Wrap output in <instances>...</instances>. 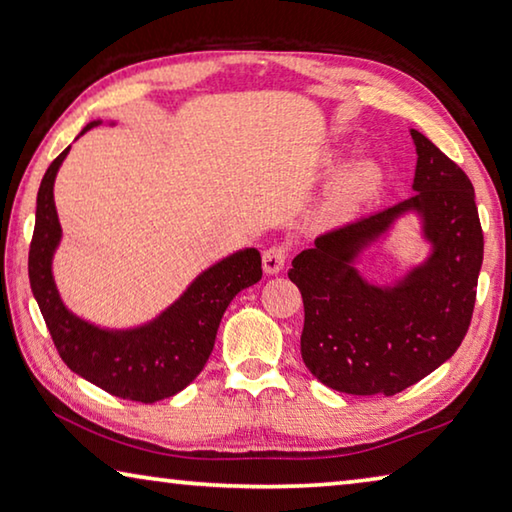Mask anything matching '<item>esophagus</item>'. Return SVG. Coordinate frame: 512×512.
Here are the masks:
<instances>
[{
    "mask_svg": "<svg viewBox=\"0 0 512 512\" xmlns=\"http://www.w3.org/2000/svg\"><path fill=\"white\" fill-rule=\"evenodd\" d=\"M287 255H289V250L284 248V246H271V248H266L264 255H262L264 273H268V275L280 273L282 268H284V262H287Z\"/></svg>",
    "mask_w": 512,
    "mask_h": 512,
    "instance_id": "1",
    "label": "esophagus"
}]
</instances>
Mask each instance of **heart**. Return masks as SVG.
Listing matches in <instances>:
<instances>
[{
  "label": "heart",
  "mask_w": 512,
  "mask_h": 512,
  "mask_svg": "<svg viewBox=\"0 0 512 512\" xmlns=\"http://www.w3.org/2000/svg\"><path fill=\"white\" fill-rule=\"evenodd\" d=\"M381 183V171L375 162H354L352 167L345 169L332 187V203L336 207H352L368 196L375 194Z\"/></svg>",
  "instance_id": "b5f03b06"
}]
</instances>
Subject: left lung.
Returning a JSON list of instances; mask_svg holds the SVG:
<instances>
[{"mask_svg": "<svg viewBox=\"0 0 512 512\" xmlns=\"http://www.w3.org/2000/svg\"><path fill=\"white\" fill-rule=\"evenodd\" d=\"M413 196L325 232L293 259L302 293V361L325 386L348 395H395L458 350L470 327L483 262V232L465 171L413 131ZM421 216L432 253L388 288L368 283L358 255L400 215Z\"/></svg>", "mask_w": 512, "mask_h": 512, "instance_id": "obj_1", "label": "left lung"}]
</instances>
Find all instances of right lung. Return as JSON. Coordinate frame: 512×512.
Here are the masks:
<instances>
[{"mask_svg":"<svg viewBox=\"0 0 512 512\" xmlns=\"http://www.w3.org/2000/svg\"><path fill=\"white\" fill-rule=\"evenodd\" d=\"M101 121H90L88 133ZM67 149L49 164L38 189L36 228L29 248V282L54 339L60 359L69 370L103 391L153 404L192 384L210 359L216 329L239 291L262 280V257L257 248H244L207 268L187 291L151 323L133 329H103L72 314L60 300L51 259L60 244L54 180Z\"/></svg>","mask_w":512,"mask_h":512,"instance_id":"add662e5","label":"right lung"}]
</instances>
